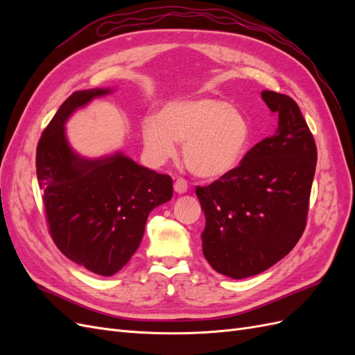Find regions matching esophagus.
I'll return each instance as SVG.
<instances>
[{
	"mask_svg": "<svg viewBox=\"0 0 355 355\" xmlns=\"http://www.w3.org/2000/svg\"><path fill=\"white\" fill-rule=\"evenodd\" d=\"M175 191L178 192V194H184V192L188 191V182L184 179V178H178L175 180Z\"/></svg>",
	"mask_w": 355,
	"mask_h": 355,
	"instance_id": "34e87169",
	"label": "esophagus"
}]
</instances>
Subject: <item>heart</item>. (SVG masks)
<instances>
[{
  "mask_svg": "<svg viewBox=\"0 0 355 355\" xmlns=\"http://www.w3.org/2000/svg\"><path fill=\"white\" fill-rule=\"evenodd\" d=\"M142 144L153 164H164L182 145L188 168L201 178L227 175L240 164L250 144L244 114L222 99H178L163 105L158 115L144 118Z\"/></svg>",
  "mask_w": 355,
  "mask_h": 355,
  "instance_id": "obj_1",
  "label": "heart"
}]
</instances>
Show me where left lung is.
<instances>
[{"label":"left lung","mask_w":355,"mask_h":355,"mask_svg":"<svg viewBox=\"0 0 355 355\" xmlns=\"http://www.w3.org/2000/svg\"><path fill=\"white\" fill-rule=\"evenodd\" d=\"M277 116L272 136L247 153L239 167L196 194L206 214L202 253L231 278L259 274L293 249L306 227L317 146L290 96L262 92Z\"/></svg>","instance_id":"8db88e82"}]
</instances>
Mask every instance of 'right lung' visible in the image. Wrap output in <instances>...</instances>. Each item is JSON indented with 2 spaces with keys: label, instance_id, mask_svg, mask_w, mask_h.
Returning a JSON list of instances; mask_svg holds the SVG:
<instances>
[{
  "label": "right lung",
  "instance_id": "1",
  "mask_svg": "<svg viewBox=\"0 0 355 355\" xmlns=\"http://www.w3.org/2000/svg\"><path fill=\"white\" fill-rule=\"evenodd\" d=\"M108 92L72 93L42 132L35 158L53 241L71 261L105 277L130 261L142 241L149 211L173 196L168 175L121 154L90 161L72 153L63 124L75 110Z\"/></svg>",
  "mask_w": 355,
  "mask_h": 355
}]
</instances>
